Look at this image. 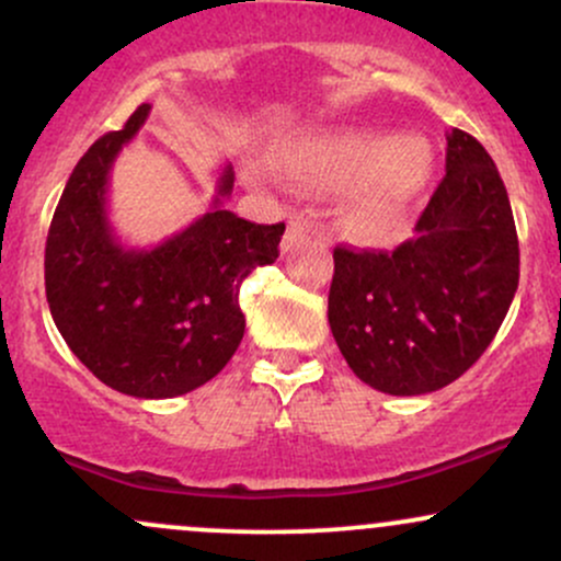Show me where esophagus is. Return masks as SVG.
<instances>
[{"label":"esophagus","mask_w":561,"mask_h":561,"mask_svg":"<svg viewBox=\"0 0 561 561\" xmlns=\"http://www.w3.org/2000/svg\"><path fill=\"white\" fill-rule=\"evenodd\" d=\"M308 237H311V227H308L306 221H300V218H293V221L287 224L285 240H282V253H293V250L300 248Z\"/></svg>","instance_id":"1"}]
</instances>
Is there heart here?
Here are the masks:
<instances>
[{"mask_svg":"<svg viewBox=\"0 0 561 561\" xmlns=\"http://www.w3.org/2000/svg\"><path fill=\"white\" fill-rule=\"evenodd\" d=\"M274 163L295 190L345 195L340 224L356 240H388L403 227L435 171L433 145L364 128H317L282 141Z\"/></svg>","mask_w":561,"mask_h":561,"instance_id":"b5f03b06","label":"heart"}]
</instances>
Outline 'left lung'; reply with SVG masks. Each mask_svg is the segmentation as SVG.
<instances>
[{
	"instance_id": "left-lung-1",
	"label": "left lung",
	"mask_w": 561,
	"mask_h": 561,
	"mask_svg": "<svg viewBox=\"0 0 561 561\" xmlns=\"http://www.w3.org/2000/svg\"><path fill=\"white\" fill-rule=\"evenodd\" d=\"M392 253L334 248L330 327L362 382L422 396L459 379L491 345L519 282L512 205L485 147L448 134L446 176Z\"/></svg>"
}]
</instances>
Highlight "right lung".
<instances>
[{
  "mask_svg": "<svg viewBox=\"0 0 561 561\" xmlns=\"http://www.w3.org/2000/svg\"><path fill=\"white\" fill-rule=\"evenodd\" d=\"M139 105L100 137L73 173L49 227L44 285L76 358L107 388L176 398L214 379L244 334L240 285L279 259L285 224H250L224 208L234 171L224 165L210 208L152 248H128L107 214L115 158L145 126Z\"/></svg>",
  "mask_w": 561,
  "mask_h": 561,
  "instance_id": "right-lung-1",
  "label": "right lung"
}]
</instances>
